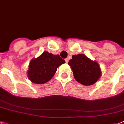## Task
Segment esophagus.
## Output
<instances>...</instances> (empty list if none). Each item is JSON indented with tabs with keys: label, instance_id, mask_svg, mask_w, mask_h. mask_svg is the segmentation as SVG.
<instances>
[{
	"label": "esophagus",
	"instance_id": "esophagus-1",
	"mask_svg": "<svg viewBox=\"0 0 124 124\" xmlns=\"http://www.w3.org/2000/svg\"><path fill=\"white\" fill-rule=\"evenodd\" d=\"M65 62H66V63H68V62H69V59H68V58L65 59Z\"/></svg>",
	"mask_w": 124,
	"mask_h": 124
}]
</instances>
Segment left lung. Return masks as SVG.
<instances>
[{
	"instance_id": "obj_1",
	"label": "left lung",
	"mask_w": 124,
	"mask_h": 124,
	"mask_svg": "<svg viewBox=\"0 0 124 124\" xmlns=\"http://www.w3.org/2000/svg\"><path fill=\"white\" fill-rule=\"evenodd\" d=\"M68 64L72 70L74 79L85 86L96 83L102 74L99 64L84 54L72 55Z\"/></svg>"
}]
</instances>
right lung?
Here are the masks:
<instances>
[{
  "instance_id": "add662e5",
  "label": "right lung",
  "mask_w": 124,
  "mask_h": 124,
  "mask_svg": "<svg viewBox=\"0 0 124 124\" xmlns=\"http://www.w3.org/2000/svg\"><path fill=\"white\" fill-rule=\"evenodd\" d=\"M59 55L44 52L40 56L31 60L27 77L31 82L43 84L52 79L60 65L65 63Z\"/></svg>"
}]
</instances>
